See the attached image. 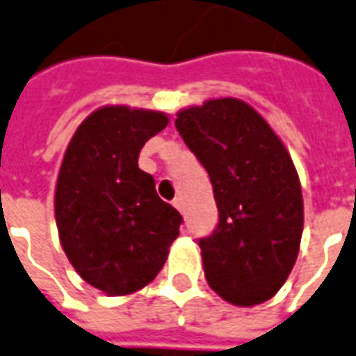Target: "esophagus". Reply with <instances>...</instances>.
Wrapping results in <instances>:
<instances>
[{
  "instance_id": "34e87169",
  "label": "esophagus",
  "mask_w": 356,
  "mask_h": 356,
  "mask_svg": "<svg viewBox=\"0 0 356 356\" xmlns=\"http://www.w3.org/2000/svg\"><path fill=\"white\" fill-rule=\"evenodd\" d=\"M173 207H175V209H179L181 213L185 211V202H183V198L173 200Z\"/></svg>"
}]
</instances>
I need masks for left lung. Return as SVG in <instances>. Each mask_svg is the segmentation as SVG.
<instances>
[{
  "label": "left lung",
  "mask_w": 356,
  "mask_h": 356,
  "mask_svg": "<svg viewBox=\"0 0 356 356\" xmlns=\"http://www.w3.org/2000/svg\"><path fill=\"white\" fill-rule=\"evenodd\" d=\"M175 128L209 173L217 202V228L198 241L205 279L230 304H262L289 277L304 230L291 154L238 97L181 109Z\"/></svg>",
  "instance_id": "1"
}]
</instances>
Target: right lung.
<instances>
[{
  "label": "right lung",
  "instance_id": "right-lung-1",
  "mask_svg": "<svg viewBox=\"0 0 356 356\" xmlns=\"http://www.w3.org/2000/svg\"><path fill=\"white\" fill-rule=\"evenodd\" d=\"M168 122L165 113L105 105L65 149L54 192L60 243L79 275L107 296L149 285L179 236L183 217L138 165L143 145Z\"/></svg>",
  "mask_w": 356,
  "mask_h": 356
}]
</instances>
